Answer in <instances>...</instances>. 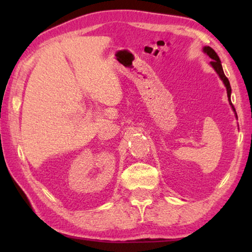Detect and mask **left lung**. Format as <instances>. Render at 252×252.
Returning <instances> with one entry per match:
<instances>
[{
  "instance_id": "8db88e82",
  "label": "left lung",
  "mask_w": 252,
  "mask_h": 252,
  "mask_svg": "<svg viewBox=\"0 0 252 252\" xmlns=\"http://www.w3.org/2000/svg\"><path fill=\"white\" fill-rule=\"evenodd\" d=\"M202 51L208 55L209 58L212 60V61L210 62V65L213 67V70L217 72V74L219 75V78L223 82L225 89H227V95H228L229 103H230V105H231L232 110L234 111V112H236V110H234L233 105L231 103V87H230V83H229V80L227 79V76L224 75V72H223V69H222V65H221V61H220V59L218 57V54H217L216 51L213 50L212 48H210V46H203ZM236 116H237V114H236Z\"/></svg>"
}]
</instances>
